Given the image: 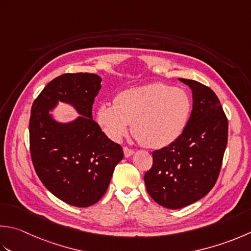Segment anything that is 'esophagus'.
<instances>
[{"mask_svg": "<svg viewBox=\"0 0 251 251\" xmlns=\"http://www.w3.org/2000/svg\"><path fill=\"white\" fill-rule=\"evenodd\" d=\"M124 155L125 158H129V156H131L132 154H134V150H131L129 148H127V147H124Z\"/></svg>", "mask_w": 251, "mask_h": 251, "instance_id": "34e87169", "label": "esophagus"}]
</instances>
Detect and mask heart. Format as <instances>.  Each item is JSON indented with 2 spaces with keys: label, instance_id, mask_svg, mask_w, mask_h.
I'll return each mask as SVG.
<instances>
[{
  "label": "heart",
  "instance_id": "1",
  "mask_svg": "<svg viewBox=\"0 0 251 251\" xmlns=\"http://www.w3.org/2000/svg\"><path fill=\"white\" fill-rule=\"evenodd\" d=\"M191 99L177 87L154 82L121 91L115 103L103 102L97 121L111 139L119 141L132 123V134L152 149L164 148L183 134L187 125Z\"/></svg>",
  "mask_w": 251,
  "mask_h": 251
}]
</instances>
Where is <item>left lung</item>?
Instances as JSON below:
<instances>
[{
  "mask_svg": "<svg viewBox=\"0 0 251 251\" xmlns=\"http://www.w3.org/2000/svg\"><path fill=\"white\" fill-rule=\"evenodd\" d=\"M178 80L193 92V110L186 128L173 144L152 152L153 164L145 174L147 191L156 203L180 209L200 200L218 179L227 145L228 123L209 87Z\"/></svg>",
  "mask_w": 251,
  "mask_h": 251,
  "instance_id": "left-lung-1",
  "label": "left lung"
}]
</instances>
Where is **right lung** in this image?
<instances>
[{
    "mask_svg": "<svg viewBox=\"0 0 251 251\" xmlns=\"http://www.w3.org/2000/svg\"><path fill=\"white\" fill-rule=\"evenodd\" d=\"M101 81L96 74H64L44 87L31 107L29 137L34 170L50 193L74 207L98 202L115 165L124 158L122 147L92 120ZM60 101L74 107L80 116L56 121L50 112Z\"/></svg>",
    "mask_w": 251,
    "mask_h": 251,
    "instance_id": "right-lung-1",
    "label": "right lung"
}]
</instances>
